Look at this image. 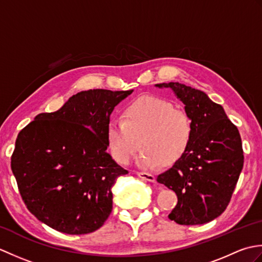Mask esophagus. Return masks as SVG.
Segmentation results:
<instances>
[{
	"label": "esophagus",
	"instance_id": "1",
	"mask_svg": "<svg viewBox=\"0 0 262 262\" xmlns=\"http://www.w3.org/2000/svg\"><path fill=\"white\" fill-rule=\"evenodd\" d=\"M136 174L143 180H146V181H149V182L155 181V177L151 173H146V172H136Z\"/></svg>",
	"mask_w": 262,
	"mask_h": 262
}]
</instances>
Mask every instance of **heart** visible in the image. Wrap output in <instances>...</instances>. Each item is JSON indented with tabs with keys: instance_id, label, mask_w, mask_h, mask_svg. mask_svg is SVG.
I'll return each mask as SVG.
<instances>
[{
	"instance_id": "obj_1",
	"label": "heart",
	"mask_w": 262,
	"mask_h": 262,
	"mask_svg": "<svg viewBox=\"0 0 262 262\" xmlns=\"http://www.w3.org/2000/svg\"><path fill=\"white\" fill-rule=\"evenodd\" d=\"M105 136L119 163L129 162L142 144L137 163L154 169L162 163L173 165L185 157L192 141V125L173 102L143 96L126 105L121 120H109Z\"/></svg>"
}]
</instances>
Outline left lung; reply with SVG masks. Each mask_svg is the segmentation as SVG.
Wrapping results in <instances>:
<instances>
[{
  "instance_id": "left-lung-1",
  "label": "left lung",
  "mask_w": 262,
  "mask_h": 262,
  "mask_svg": "<svg viewBox=\"0 0 262 262\" xmlns=\"http://www.w3.org/2000/svg\"><path fill=\"white\" fill-rule=\"evenodd\" d=\"M171 89L191 120L188 152L157 180L177 193L169 219L181 225L205 224L226 209L243 168L240 133L221 104L205 92L179 82L155 84Z\"/></svg>"
}]
</instances>
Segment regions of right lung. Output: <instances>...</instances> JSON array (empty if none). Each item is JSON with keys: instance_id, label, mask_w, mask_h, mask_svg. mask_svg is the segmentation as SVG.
Segmentation results:
<instances>
[{"instance_id": "add662e5", "label": "right lung", "mask_w": 262, "mask_h": 262, "mask_svg": "<svg viewBox=\"0 0 262 262\" xmlns=\"http://www.w3.org/2000/svg\"><path fill=\"white\" fill-rule=\"evenodd\" d=\"M133 91H81L19 133L11 169L27 208L43 224L79 235L108 219L113 187L128 171L107 152L105 132L116 105Z\"/></svg>"}]
</instances>
